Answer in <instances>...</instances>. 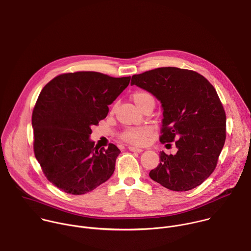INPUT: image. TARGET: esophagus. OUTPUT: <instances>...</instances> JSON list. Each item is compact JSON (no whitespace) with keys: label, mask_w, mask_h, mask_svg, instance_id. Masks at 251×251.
<instances>
[{"label":"esophagus","mask_w":251,"mask_h":251,"mask_svg":"<svg viewBox=\"0 0 251 251\" xmlns=\"http://www.w3.org/2000/svg\"><path fill=\"white\" fill-rule=\"evenodd\" d=\"M128 149H129L131 152H137V153H140V152H142V151H143L142 149L137 148V147H133V146H129V147H128Z\"/></svg>","instance_id":"34e87169"}]
</instances>
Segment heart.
Returning a JSON list of instances; mask_svg holds the SVG:
<instances>
[{
	"mask_svg": "<svg viewBox=\"0 0 251 251\" xmlns=\"http://www.w3.org/2000/svg\"><path fill=\"white\" fill-rule=\"evenodd\" d=\"M131 99L140 110L148 103H155L154 97L146 91H135L131 95ZM112 111H114V108ZM149 133V129L144 126L127 127L122 132L121 138L133 145H143L146 142Z\"/></svg>",
	"mask_w": 251,
	"mask_h": 251,
	"instance_id": "obj_1",
	"label": "heart"
}]
</instances>
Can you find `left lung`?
I'll return each instance as SVG.
<instances>
[{
  "instance_id": "left-lung-1",
  "label": "left lung",
  "mask_w": 251,
  "mask_h": 251,
  "mask_svg": "<svg viewBox=\"0 0 251 251\" xmlns=\"http://www.w3.org/2000/svg\"><path fill=\"white\" fill-rule=\"evenodd\" d=\"M130 84L160 101V141L176 140L177 148L175 155L160 152L149 176L175 191L200 185L215 170L226 140V114L213 85L196 72L173 67L132 75Z\"/></svg>"
}]
</instances>
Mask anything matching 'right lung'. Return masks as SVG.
Instances as JSON below:
<instances>
[{"mask_svg":"<svg viewBox=\"0 0 251 251\" xmlns=\"http://www.w3.org/2000/svg\"><path fill=\"white\" fill-rule=\"evenodd\" d=\"M130 76L112 77L95 72L56 76L39 94L32 114L34 153L46 177L74 195L107 181L120 149L94 146L91 126L105 119L127 87Z\"/></svg>","mask_w":251,"mask_h":251,"instance_id":"1","label":"right lung"}]
</instances>
